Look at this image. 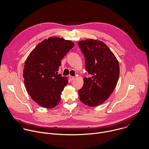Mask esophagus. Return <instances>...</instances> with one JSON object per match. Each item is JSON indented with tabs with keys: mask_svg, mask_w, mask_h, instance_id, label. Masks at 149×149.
<instances>
[{
	"mask_svg": "<svg viewBox=\"0 0 149 149\" xmlns=\"http://www.w3.org/2000/svg\"><path fill=\"white\" fill-rule=\"evenodd\" d=\"M69 79H70V81H72V80H73L74 79V77L72 76H69Z\"/></svg>",
	"mask_w": 149,
	"mask_h": 149,
	"instance_id": "obj_1",
	"label": "esophagus"
}]
</instances>
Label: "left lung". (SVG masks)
Here are the masks:
<instances>
[{
    "label": "left lung",
    "mask_w": 149,
    "mask_h": 149,
    "mask_svg": "<svg viewBox=\"0 0 149 149\" xmlns=\"http://www.w3.org/2000/svg\"><path fill=\"white\" fill-rule=\"evenodd\" d=\"M85 57L86 70L90 75L84 78L79 90L80 100L90 107L106 101L114 90L119 76V65L115 56L103 42L91 39L78 42Z\"/></svg>",
    "instance_id": "1"
}]
</instances>
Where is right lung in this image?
<instances>
[{
    "instance_id": "right-lung-1",
    "label": "right lung",
    "mask_w": 149,
    "mask_h": 149,
    "mask_svg": "<svg viewBox=\"0 0 149 149\" xmlns=\"http://www.w3.org/2000/svg\"><path fill=\"white\" fill-rule=\"evenodd\" d=\"M70 41L50 37L38 44L24 63L23 77L26 90L40 106L52 108L61 101V92L68 83L58 74L61 60L74 47Z\"/></svg>"
}]
</instances>
